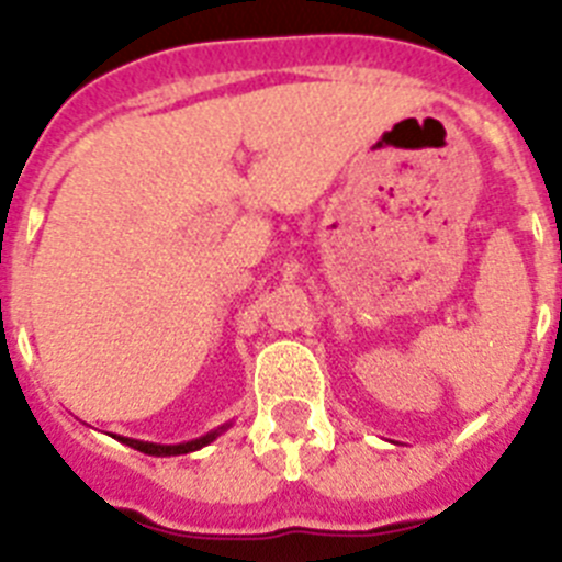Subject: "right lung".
<instances>
[{
	"instance_id": "1",
	"label": "right lung",
	"mask_w": 562,
	"mask_h": 562,
	"mask_svg": "<svg viewBox=\"0 0 562 562\" xmlns=\"http://www.w3.org/2000/svg\"><path fill=\"white\" fill-rule=\"evenodd\" d=\"M231 428V425H222V428L211 430V434L200 436V439L193 441H182V445H154V441H140V439H126V436H114L117 441H123V445H128V448L140 450V453L146 456H182V453H193V450L205 448V445H211L216 436H222L225 430Z\"/></svg>"
}]
</instances>
